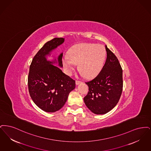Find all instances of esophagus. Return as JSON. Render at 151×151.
Masks as SVG:
<instances>
[{"label": "esophagus", "mask_w": 151, "mask_h": 151, "mask_svg": "<svg viewBox=\"0 0 151 151\" xmlns=\"http://www.w3.org/2000/svg\"><path fill=\"white\" fill-rule=\"evenodd\" d=\"M81 83H82V82H81V81H76V83L77 85H79V84Z\"/></svg>", "instance_id": "34e87169"}]
</instances>
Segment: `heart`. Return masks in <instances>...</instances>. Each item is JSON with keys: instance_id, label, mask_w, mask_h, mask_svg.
<instances>
[{"instance_id": "heart-1", "label": "heart", "mask_w": 151, "mask_h": 151, "mask_svg": "<svg viewBox=\"0 0 151 151\" xmlns=\"http://www.w3.org/2000/svg\"><path fill=\"white\" fill-rule=\"evenodd\" d=\"M106 51L104 46L93 43L80 44L70 49L63 59L66 73L70 75L78 64L80 74L86 78L98 76L104 65Z\"/></svg>"}]
</instances>
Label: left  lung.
Listing matches in <instances>:
<instances>
[{
    "label": "left lung",
    "mask_w": 151,
    "mask_h": 151,
    "mask_svg": "<svg viewBox=\"0 0 151 151\" xmlns=\"http://www.w3.org/2000/svg\"><path fill=\"white\" fill-rule=\"evenodd\" d=\"M106 59L98 75L86 82L88 92L84 98L87 107L96 114H104L117 105L123 87L122 69L116 55L105 46Z\"/></svg>",
    "instance_id": "left-lung-1"
}]
</instances>
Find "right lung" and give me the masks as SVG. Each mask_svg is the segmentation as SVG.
Wrapping results in <instances>:
<instances>
[{"label":"right lung","mask_w":151,"mask_h":151,"mask_svg":"<svg viewBox=\"0 0 151 151\" xmlns=\"http://www.w3.org/2000/svg\"><path fill=\"white\" fill-rule=\"evenodd\" d=\"M63 38L47 42L34 57L29 68L28 88L34 103L46 112L60 110L65 104L69 93L76 87V82L53 64L62 68L63 53L52 61L47 58L64 42Z\"/></svg>","instance_id":"add662e5"}]
</instances>
